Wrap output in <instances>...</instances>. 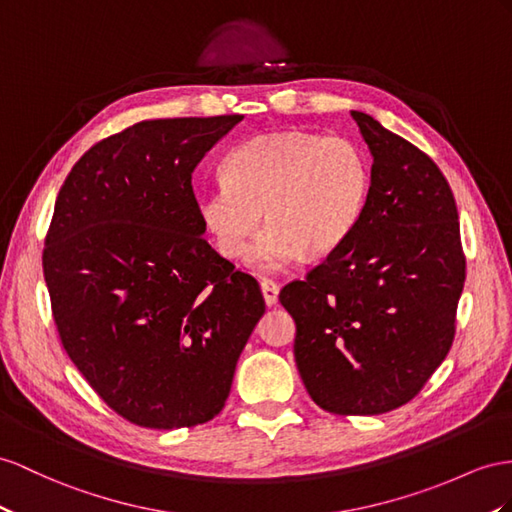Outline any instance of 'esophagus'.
Segmentation results:
<instances>
[{
	"label": "esophagus",
	"mask_w": 512,
	"mask_h": 512,
	"mask_svg": "<svg viewBox=\"0 0 512 512\" xmlns=\"http://www.w3.org/2000/svg\"><path fill=\"white\" fill-rule=\"evenodd\" d=\"M259 285H261V294H264L266 305H268V307L277 305V300H279V285L274 283L272 279H261Z\"/></svg>",
	"instance_id": "34e87169"
}]
</instances>
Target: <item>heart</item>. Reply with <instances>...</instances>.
Segmentation results:
<instances>
[{
	"label": "heart",
	"instance_id": "1",
	"mask_svg": "<svg viewBox=\"0 0 512 512\" xmlns=\"http://www.w3.org/2000/svg\"><path fill=\"white\" fill-rule=\"evenodd\" d=\"M225 181L196 194V214L225 259L279 270L305 251L313 257L342 248L363 220L372 194V160L348 136L305 131L264 134L235 147L222 164Z\"/></svg>",
	"mask_w": 512,
	"mask_h": 512
}]
</instances>
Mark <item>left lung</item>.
<instances>
[{
	"instance_id": "1",
	"label": "left lung",
	"mask_w": 512,
	"mask_h": 512,
	"mask_svg": "<svg viewBox=\"0 0 512 512\" xmlns=\"http://www.w3.org/2000/svg\"><path fill=\"white\" fill-rule=\"evenodd\" d=\"M350 114L374 157L368 207L352 238L279 300L311 400L381 415L413 400L450 352L465 253L439 166L370 114Z\"/></svg>"
}]
</instances>
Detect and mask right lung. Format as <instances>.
Returning a JSON list of instances; mask_svg holds the SVG:
<instances>
[{
	"label": "right lung",
	"mask_w": 512,
	"mask_h": 512,
	"mask_svg": "<svg viewBox=\"0 0 512 512\" xmlns=\"http://www.w3.org/2000/svg\"><path fill=\"white\" fill-rule=\"evenodd\" d=\"M242 119L140 121L90 147L58 192L43 272L60 342L136 426L214 419L266 311L259 283L203 238L192 190L196 164Z\"/></svg>",
	"instance_id": "1"
}]
</instances>
